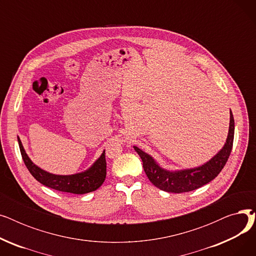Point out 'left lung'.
Returning a JSON list of instances; mask_svg holds the SVG:
<instances>
[{
    "instance_id": "left-lung-1",
    "label": "left lung",
    "mask_w": 256,
    "mask_h": 256,
    "mask_svg": "<svg viewBox=\"0 0 256 256\" xmlns=\"http://www.w3.org/2000/svg\"><path fill=\"white\" fill-rule=\"evenodd\" d=\"M18 141L26 167L28 168L36 180L48 188H52V189L72 194H86L98 190L104 182L106 174L104 150L87 170L70 174V176H59V174L50 173L35 165L28 154H26L22 141L18 137Z\"/></svg>"
}]
</instances>
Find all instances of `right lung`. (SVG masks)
Here are the masks:
<instances>
[{"label": "right lung", "mask_w": 256, "mask_h": 256, "mask_svg": "<svg viewBox=\"0 0 256 256\" xmlns=\"http://www.w3.org/2000/svg\"><path fill=\"white\" fill-rule=\"evenodd\" d=\"M234 137V119L230 111V130L226 142L222 150L214 154L204 165L190 168L170 171L160 167L156 160L148 154L144 152L139 147L134 146V150L140 156L143 168L150 180L158 189L170 193H184L194 191L217 178L225 166L232 150Z\"/></svg>", "instance_id": "right-lung-1"}]
</instances>
